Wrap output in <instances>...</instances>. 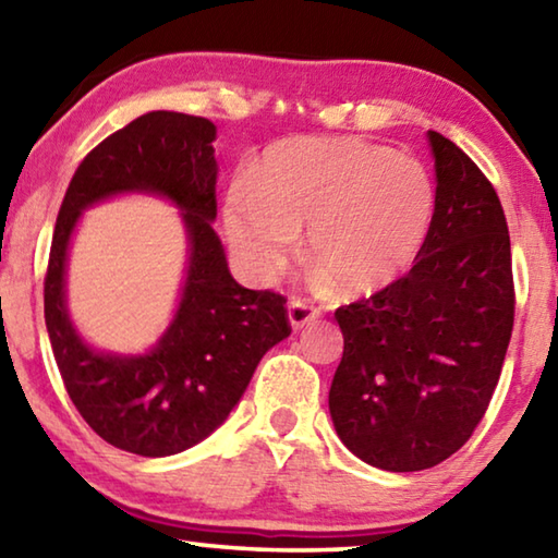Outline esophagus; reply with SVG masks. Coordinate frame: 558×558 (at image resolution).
<instances>
[{"mask_svg":"<svg viewBox=\"0 0 558 558\" xmlns=\"http://www.w3.org/2000/svg\"><path fill=\"white\" fill-rule=\"evenodd\" d=\"M288 317H290V325L292 329H302L310 323H315V319L319 317V310L310 305V302H302V300H290L288 305Z\"/></svg>","mask_w":558,"mask_h":558,"instance_id":"esophagus-1","label":"esophagus"}]
</instances>
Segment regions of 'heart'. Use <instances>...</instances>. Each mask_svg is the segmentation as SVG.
Returning a JSON list of instances; mask_svg holds the SVG:
<instances>
[{"label":"heart","mask_w":558,"mask_h":558,"mask_svg":"<svg viewBox=\"0 0 558 558\" xmlns=\"http://www.w3.org/2000/svg\"><path fill=\"white\" fill-rule=\"evenodd\" d=\"M436 216L426 167L356 137L282 140L233 182L226 235L263 282L280 278L307 226V260L337 295L384 290L413 266Z\"/></svg>","instance_id":"b5f03b06"}]
</instances>
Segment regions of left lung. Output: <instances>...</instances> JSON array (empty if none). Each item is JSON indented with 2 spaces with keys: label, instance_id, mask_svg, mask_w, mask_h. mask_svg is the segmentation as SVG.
<instances>
[{
  "label": "left lung",
  "instance_id": "obj_1",
  "mask_svg": "<svg viewBox=\"0 0 558 558\" xmlns=\"http://www.w3.org/2000/svg\"><path fill=\"white\" fill-rule=\"evenodd\" d=\"M436 216L413 268L335 310L344 352L329 413L356 458L428 470L470 440L502 374L514 278L499 196L462 149L428 130Z\"/></svg>",
  "mask_w": 558,
  "mask_h": 558
}]
</instances>
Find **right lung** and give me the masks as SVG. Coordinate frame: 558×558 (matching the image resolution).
<instances>
[{"instance_id":"obj_1","label":"right lung","mask_w":558,"mask_h":558,"mask_svg":"<svg viewBox=\"0 0 558 558\" xmlns=\"http://www.w3.org/2000/svg\"><path fill=\"white\" fill-rule=\"evenodd\" d=\"M216 128L211 120L155 110L83 157L56 219L44 278V317L65 391L102 440L145 458L196 446L226 421L263 354L292 327L286 298L231 278L216 219ZM120 191H153L185 211L193 243L183 302L145 357H110L80 342L64 313V251L86 205Z\"/></svg>"}]
</instances>
